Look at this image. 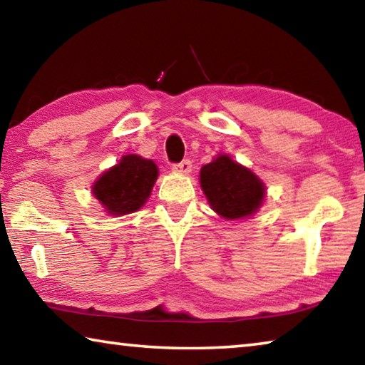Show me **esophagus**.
<instances>
[{"label":"esophagus","mask_w":365,"mask_h":365,"mask_svg":"<svg viewBox=\"0 0 365 365\" xmlns=\"http://www.w3.org/2000/svg\"><path fill=\"white\" fill-rule=\"evenodd\" d=\"M172 170L177 172V174H190L191 172V160L183 159L182 163H177L172 165Z\"/></svg>","instance_id":"obj_1"}]
</instances>
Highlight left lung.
I'll return each mask as SVG.
<instances>
[{
    "label": "left lung",
    "instance_id": "obj_1",
    "mask_svg": "<svg viewBox=\"0 0 365 365\" xmlns=\"http://www.w3.org/2000/svg\"><path fill=\"white\" fill-rule=\"evenodd\" d=\"M200 177L209 205L222 217L242 219L262 205L264 183L225 154L202 165Z\"/></svg>",
    "mask_w": 365,
    "mask_h": 365
}]
</instances>
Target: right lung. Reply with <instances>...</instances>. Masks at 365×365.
<instances>
[{
  "mask_svg": "<svg viewBox=\"0 0 365 365\" xmlns=\"http://www.w3.org/2000/svg\"><path fill=\"white\" fill-rule=\"evenodd\" d=\"M156 178L158 168L153 160L128 154L98 178L93 195L109 214H130L145 205Z\"/></svg>",
  "mask_w": 365,
  "mask_h": 365,
  "instance_id": "1",
  "label": "right lung"
}]
</instances>
